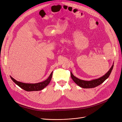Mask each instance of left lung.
Wrapping results in <instances>:
<instances>
[{
	"instance_id": "obj_1",
	"label": "left lung",
	"mask_w": 122,
	"mask_h": 122,
	"mask_svg": "<svg viewBox=\"0 0 122 122\" xmlns=\"http://www.w3.org/2000/svg\"><path fill=\"white\" fill-rule=\"evenodd\" d=\"M113 67V65L112 66V67L109 69V71L107 72L104 75L100 77L98 79H96L94 80H92L90 81H86L81 80L77 78L75 76L73 75L72 72H71V77L73 80L74 81L78 86L80 87L84 88H94L96 87L99 85H100L104 81L108 78L110 73L112 72Z\"/></svg>"
}]
</instances>
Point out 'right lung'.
<instances>
[{"label": "right lung", "instance_id": "obj_1", "mask_svg": "<svg viewBox=\"0 0 122 122\" xmlns=\"http://www.w3.org/2000/svg\"><path fill=\"white\" fill-rule=\"evenodd\" d=\"M52 73L51 72L49 77L46 80L44 81L41 82H39L36 83H26L21 82L20 81H18L14 79L12 77H10V78L18 86L20 87L21 88H22L24 90L27 91V92H31V91H38L43 90V88L47 86L48 84L50 83V81L52 78Z\"/></svg>", "mask_w": 122, "mask_h": 122}]
</instances>
